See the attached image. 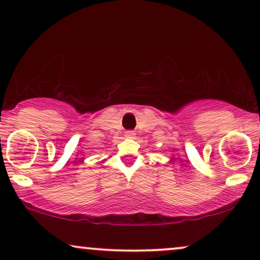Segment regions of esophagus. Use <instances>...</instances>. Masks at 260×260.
Returning <instances> with one entry per match:
<instances>
[{
    "label": "esophagus",
    "instance_id": "34e87169",
    "mask_svg": "<svg viewBox=\"0 0 260 260\" xmlns=\"http://www.w3.org/2000/svg\"><path fill=\"white\" fill-rule=\"evenodd\" d=\"M126 136L127 137H133V132H131V131H129V132L126 133Z\"/></svg>",
    "mask_w": 260,
    "mask_h": 260
}]
</instances>
